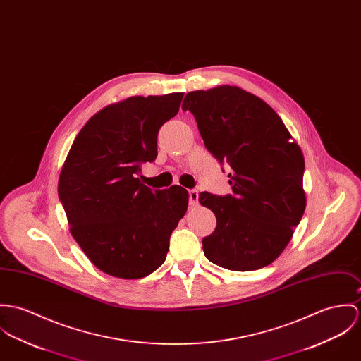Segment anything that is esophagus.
<instances>
[{
  "mask_svg": "<svg viewBox=\"0 0 361 361\" xmlns=\"http://www.w3.org/2000/svg\"><path fill=\"white\" fill-rule=\"evenodd\" d=\"M197 202H198V192H197V189H190L189 190V204L192 207H195L197 205Z\"/></svg>",
  "mask_w": 361,
  "mask_h": 361,
  "instance_id": "esophagus-1",
  "label": "esophagus"
}]
</instances>
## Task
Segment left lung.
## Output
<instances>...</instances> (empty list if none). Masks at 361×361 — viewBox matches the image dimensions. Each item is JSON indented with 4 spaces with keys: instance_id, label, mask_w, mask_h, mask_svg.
<instances>
[{
    "instance_id": "left-lung-1",
    "label": "left lung",
    "mask_w": 361,
    "mask_h": 361,
    "mask_svg": "<svg viewBox=\"0 0 361 361\" xmlns=\"http://www.w3.org/2000/svg\"><path fill=\"white\" fill-rule=\"evenodd\" d=\"M182 109L195 116L207 150L230 166L231 195L198 196L216 216L202 238L207 259L235 271L270 264L305 212L300 147L267 103L238 87L189 92Z\"/></svg>"
}]
</instances>
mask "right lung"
Here are the masks:
<instances>
[{
    "mask_svg": "<svg viewBox=\"0 0 361 361\" xmlns=\"http://www.w3.org/2000/svg\"><path fill=\"white\" fill-rule=\"evenodd\" d=\"M182 98L175 92L110 104L90 118L67 154L58 193L71 235L110 276L142 279L157 270L188 209L182 186L156 190L137 178L143 163L156 160L159 131Z\"/></svg>",
    "mask_w": 361,
    "mask_h": 361,
    "instance_id": "add662e5",
    "label": "right lung"
}]
</instances>
